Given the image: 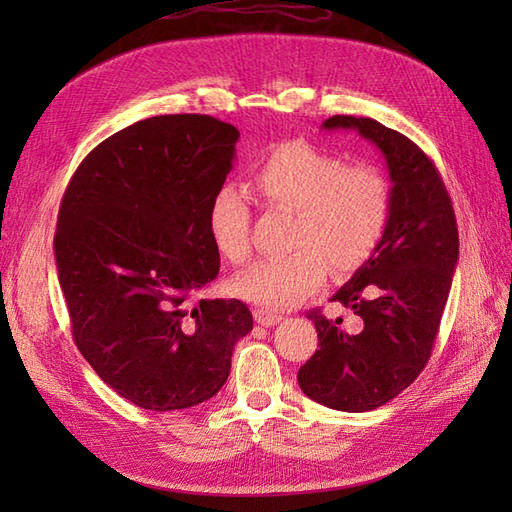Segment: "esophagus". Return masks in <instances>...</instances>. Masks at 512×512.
Instances as JSON below:
<instances>
[{"label": "esophagus", "instance_id": "esophagus-1", "mask_svg": "<svg viewBox=\"0 0 512 512\" xmlns=\"http://www.w3.org/2000/svg\"><path fill=\"white\" fill-rule=\"evenodd\" d=\"M254 318H256V322L260 324V327H275V324L282 322V316H280V314L267 312V309H256Z\"/></svg>", "mask_w": 512, "mask_h": 512}]
</instances>
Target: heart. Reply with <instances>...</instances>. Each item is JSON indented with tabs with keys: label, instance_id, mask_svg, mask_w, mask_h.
Returning a JSON list of instances; mask_svg holds the SVG:
<instances>
[{
	"label": "heart",
	"instance_id": "heart-1",
	"mask_svg": "<svg viewBox=\"0 0 512 512\" xmlns=\"http://www.w3.org/2000/svg\"><path fill=\"white\" fill-rule=\"evenodd\" d=\"M252 183L262 203L292 211L290 252L260 260L241 273L232 290L267 312L305 301L327 277L359 269L376 252L389 218V183L376 166H346L337 153L305 141L271 149L254 168ZM250 209L237 190L220 188L207 211V230L232 265L250 258Z\"/></svg>",
	"mask_w": 512,
	"mask_h": 512
}]
</instances>
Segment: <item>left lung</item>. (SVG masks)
I'll return each instance as SVG.
<instances>
[{
	"label": "left lung",
	"instance_id": "left-lung-1",
	"mask_svg": "<svg viewBox=\"0 0 512 512\" xmlns=\"http://www.w3.org/2000/svg\"><path fill=\"white\" fill-rule=\"evenodd\" d=\"M322 128L356 130L374 143L393 188L376 252L331 299L350 307L363 329L346 333L342 318L307 312L318 350L297 380L322 406L367 412L408 389L427 365L459 260V232L436 164L408 136L352 115L329 117Z\"/></svg>",
	"mask_w": 512,
	"mask_h": 512
}]
</instances>
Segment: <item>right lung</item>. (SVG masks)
Masks as SVG:
<instances>
[{
	"label": "right lung",
	"mask_w": 512,
	"mask_h": 512,
	"mask_svg": "<svg viewBox=\"0 0 512 512\" xmlns=\"http://www.w3.org/2000/svg\"><path fill=\"white\" fill-rule=\"evenodd\" d=\"M239 130L209 115H160L108 136L61 198L55 262L76 348L134 406L211 399L252 331L237 299L194 294L220 271L207 211Z\"/></svg>",
	"instance_id": "obj_1"
}]
</instances>
